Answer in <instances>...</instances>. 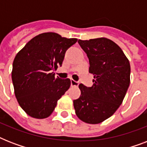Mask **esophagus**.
<instances>
[{
    "label": "esophagus",
    "mask_w": 147,
    "mask_h": 147,
    "mask_svg": "<svg viewBox=\"0 0 147 147\" xmlns=\"http://www.w3.org/2000/svg\"><path fill=\"white\" fill-rule=\"evenodd\" d=\"M79 83L76 81L73 80V79H71V86H78Z\"/></svg>",
    "instance_id": "34e87169"
}]
</instances>
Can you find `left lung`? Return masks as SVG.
I'll use <instances>...</instances> for the list:
<instances>
[{
  "label": "left lung",
  "mask_w": 147,
  "mask_h": 147,
  "mask_svg": "<svg viewBox=\"0 0 147 147\" xmlns=\"http://www.w3.org/2000/svg\"><path fill=\"white\" fill-rule=\"evenodd\" d=\"M89 59L93 85L80 84L81 96L73 100L81 121L96 124L109 118L118 109L130 82V62L118 45L107 38L78 40Z\"/></svg>",
  "instance_id": "1"
}]
</instances>
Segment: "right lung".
<instances>
[{"label": "right lung", "mask_w": 147, "mask_h": 147, "mask_svg": "<svg viewBox=\"0 0 147 147\" xmlns=\"http://www.w3.org/2000/svg\"><path fill=\"white\" fill-rule=\"evenodd\" d=\"M77 40L43 33L17 53L13 62L12 82L17 101L29 116L36 119L50 116L58 100L69 88L70 79L55 77L53 71L62 65L65 51Z\"/></svg>", "instance_id": "right-lung-1"}]
</instances>
